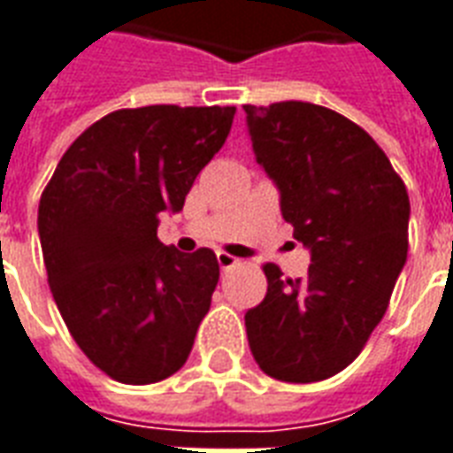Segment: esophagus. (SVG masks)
<instances>
[{"mask_svg": "<svg viewBox=\"0 0 453 453\" xmlns=\"http://www.w3.org/2000/svg\"><path fill=\"white\" fill-rule=\"evenodd\" d=\"M216 257H218V266H220L223 271L233 269V266H237V264H240V259H237V257H233V254H227V252H218Z\"/></svg>", "mask_w": 453, "mask_h": 453, "instance_id": "34e87169", "label": "esophagus"}]
</instances>
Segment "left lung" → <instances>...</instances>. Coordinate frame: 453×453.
<instances>
[{"label": "left lung", "instance_id": "8db88e82", "mask_svg": "<svg viewBox=\"0 0 453 453\" xmlns=\"http://www.w3.org/2000/svg\"><path fill=\"white\" fill-rule=\"evenodd\" d=\"M244 112L280 213L311 254L295 280L264 266L266 297L244 314L250 348L273 380H329L387 311L408 254V192L370 134L329 107L286 100Z\"/></svg>", "mask_w": 453, "mask_h": 453}]
</instances>
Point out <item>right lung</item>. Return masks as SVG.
<instances>
[{
  "instance_id": "obj_1",
  "label": "right lung",
  "mask_w": 453,
  "mask_h": 453,
  "mask_svg": "<svg viewBox=\"0 0 453 453\" xmlns=\"http://www.w3.org/2000/svg\"><path fill=\"white\" fill-rule=\"evenodd\" d=\"M235 107L110 112L66 149L40 196L48 283L86 357L122 384L175 374L218 286L216 254L177 252L158 216L182 211L226 143Z\"/></svg>"
}]
</instances>
